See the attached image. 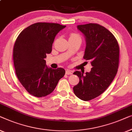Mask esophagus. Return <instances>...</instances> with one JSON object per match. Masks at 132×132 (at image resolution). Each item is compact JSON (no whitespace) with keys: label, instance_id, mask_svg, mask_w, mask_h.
<instances>
[{"label":"esophagus","instance_id":"obj_1","mask_svg":"<svg viewBox=\"0 0 132 132\" xmlns=\"http://www.w3.org/2000/svg\"><path fill=\"white\" fill-rule=\"evenodd\" d=\"M66 75H70V74H72V71L70 70L67 69L66 70Z\"/></svg>","mask_w":132,"mask_h":132}]
</instances>
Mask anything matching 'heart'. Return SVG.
<instances>
[{
    "label": "heart",
    "instance_id": "obj_1",
    "mask_svg": "<svg viewBox=\"0 0 132 132\" xmlns=\"http://www.w3.org/2000/svg\"><path fill=\"white\" fill-rule=\"evenodd\" d=\"M77 36H79L78 35L75 34V33H72V34L70 35V38H73V37H77Z\"/></svg>",
    "mask_w": 132,
    "mask_h": 132
}]
</instances>
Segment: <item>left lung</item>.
<instances>
[{
  "mask_svg": "<svg viewBox=\"0 0 132 132\" xmlns=\"http://www.w3.org/2000/svg\"><path fill=\"white\" fill-rule=\"evenodd\" d=\"M85 38L84 59L90 60V72L75 71L79 82L73 87L79 99L90 101L102 94L116 77L119 64L120 48L118 42L108 30L98 24L77 26Z\"/></svg>",
  "mask_w": 132,
  "mask_h": 132,
  "instance_id": "8db88e82",
  "label": "left lung"
}]
</instances>
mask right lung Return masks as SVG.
Returning <instances> with one entry per match:
<instances>
[{"mask_svg":"<svg viewBox=\"0 0 132 132\" xmlns=\"http://www.w3.org/2000/svg\"><path fill=\"white\" fill-rule=\"evenodd\" d=\"M66 26L36 23L24 29L15 42L13 60L16 77L31 95L42 97L51 93L65 70L53 69L44 60L50 54L55 37Z\"/></svg>","mask_w":132,"mask_h":132,"instance_id":"right-lung-1","label":"right lung"}]
</instances>
